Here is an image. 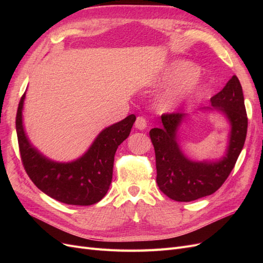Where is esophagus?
Returning <instances> with one entry per match:
<instances>
[{"instance_id": "1", "label": "esophagus", "mask_w": 263, "mask_h": 263, "mask_svg": "<svg viewBox=\"0 0 263 263\" xmlns=\"http://www.w3.org/2000/svg\"><path fill=\"white\" fill-rule=\"evenodd\" d=\"M135 127H136V128L139 129V130H144L146 127H147L146 118L142 117V116H138L136 118V123H135Z\"/></svg>"}]
</instances>
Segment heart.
Returning <instances> with one entry per match:
<instances>
[{
	"instance_id": "1",
	"label": "heart",
	"mask_w": 263,
	"mask_h": 263,
	"mask_svg": "<svg viewBox=\"0 0 263 263\" xmlns=\"http://www.w3.org/2000/svg\"><path fill=\"white\" fill-rule=\"evenodd\" d=\"M197 68L186 61H177L162 77V82L171 86L158 100V107L164 112L172 110L200 89Z\"/></svg>"
}]
</instances>
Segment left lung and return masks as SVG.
<instances>
[{
    "mask_svg": "<svg viewBox=\"0 0 263 263\" xmlns=\"http://www.w3.org/2000/svg\"><path fill=\"white\" fill-rule=\"evenodd\" d=\"M211 107L224 114L232 126L225 156L219 161H192L180 148L177 132L184 113L162 114V127L149 136L156 154L157 184L162 193L178 202H191L211 195L222 185L239 157L248 128L241 84L236 76L211 98Z\"/></svg>",
    "mask_w": 263,
    "mask_h": 263,
    "instance_id": "obj_1",
    "label": "left lung"
}]
</instances>
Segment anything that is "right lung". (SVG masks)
Segmentation results:
<instances>
[{
	"label": "right lung",
	"instance_id": "add662e5",
	"mask_svg": "<svg viewBox=\"0 0 263 263\" xmlns=\"http://www.w3.org/2000/svg\"><path fill=\"white\" fill-rule=\"evenodd\" d=\"M21 98L16 114V133L22 162L34 184L45 194L68 205L87 206L105 196L113 178L118 146L129 136L136 121L134 114L103 129L89 150L72 162H54L30 145L23 127Z\"/></svg>",
	"mask_w": 263,
	"mask_h": 263
}]
</instances>
